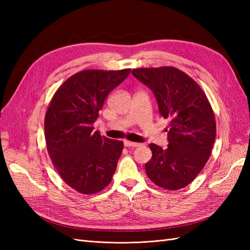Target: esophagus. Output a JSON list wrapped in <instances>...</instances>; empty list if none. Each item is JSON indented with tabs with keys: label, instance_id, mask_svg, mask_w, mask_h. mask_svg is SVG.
<instances>
[{
	"label": "esophagus",
	"instance_id": "obj_1",
	"mask_svg": "<svg viewBox=\"0 0 250 250\" xmlns=\"http://www.w3.org/2000/svg\"><path fill=\"white\" fill-rule=\"evenodd\" d=\"M124 145L125 147H139L140 144L139 143H133L130 141H124Z\"/></svg>",
	"mask_w": 250,
	"mask_h": 250
}]
</instances>
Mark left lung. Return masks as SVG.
<instances>
[{
	"mask_svg": "<svg viewBox=\"0 0 250 250\" xmlns=\"http://www.w3.org/2000/svg\"><path fill=\"white\" fill-rule=\"evenodd\" d=\"M132 74L152 90L161 116L169 119V145L150 144L147 176L165 190H179L192 183L210 156L216 139L214 110L198 83L176 67H139Z\"/></svg>",
	"mask_w": 250,
	"mask_h": 250,
	"instance_id": "left-lung-1",
	"label": "left lung"
}]
</instances>
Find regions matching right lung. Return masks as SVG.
<instances>
[{
  "instance_id": "obj_1",
  "label": "right lung",
  "mask_w": 250,
  "mask_h": 250,
  "mask_svg": "<svg viewBox=\"0 0 250 250\" xmlns=\"http://www.w3.org/2000/svg\"><path fill=\"white\" fill-rule=\"evenodd\" d=\"M131 69L83 70L67 78L52 97L44 117V138L53 166L64 183L80 194L106 188L122 153V141L93 131L108 94Z\"/></svg>"
}]
</instances>
